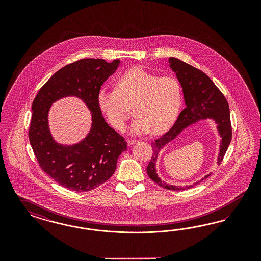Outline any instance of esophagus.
<instances>
[{
    "mask_svg": "<svg viewBox=\"0 0 261 261\" xmlns=\"http://www.w3.org/2000/svg\"><path fill=\"white\" fill-rule=\"evenodd\" d=\"M136 142H138V141H136V140H128V141H127V143H128L129 145H133Z\"/></svg>",
    "mask_w": 261,
    "mask_h": 261,
    "instance_id": "1",
    "label": "esophagus"
}]
</instances>
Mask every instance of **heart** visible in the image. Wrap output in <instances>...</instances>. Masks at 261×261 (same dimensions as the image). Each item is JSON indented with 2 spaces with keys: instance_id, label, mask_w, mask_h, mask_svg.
<instances>
[{
  "instance_id": "obj_1",
  "label": "heart",
  "mask_w": 261,
  "mask_h": 261,
  "mask_svg": "<svg viewBox=\"0 0 261 261\" xmlns=\"http://www.w3.org/2000/svg\"><path fill=\"white\" fill-rule=\"evenodd\" d=\"M99 109L118 130H123L135 106L137 118L131 125L133 134L160 135L173 125L178 118L182 90L173 76H160L135 67L121 74L116 89L101 88L97 93Z\"/></svg>"
}]
</instances>
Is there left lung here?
<instances>
[{
	"mask_svg": "<svg viewBox=\"0 0 261 261\" xmlns=\"http://www.w3.org/2000/svg\"><path fill=\"white\" fill-rule=\"evenodd\" d=\"M169 67L176 73L182 89L186 107L180 113L171 129L158 140L152 142L153 155L146 171L153 182L169 190H185L193 188L204 181L211 174L201 180L187 186H173L163 181L157 174L156 163L159 153L167 143L174 141L186 128L202 119H214L218 134L221 137L217 164L220 165L231 141V125L229 119V104L219 89L205 72L192 67L182 60L169 57Z\"/></svg>",
	"mask_w": 261,
	"mask_h": 261,
	"instance_id": "1",
	"label": "left lung"
}]
</instances>
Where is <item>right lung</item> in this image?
Wrapping results in <instances>:
<instances>
[{
    "label": "right lung",
    "mask_w": 261,
    "mask_h": 261,
    "mask_svg": "<svg viewBox=\"0 0 261 261\" xmlns=\"http://www.w3.org/2000/svg\"><path fill=\"white\" fill-rule=\"evenodd\" d=\"M119 59L85 58L56 71L32 102L29 131L32 150L43 171L68 190L85 192L106 182L114 174L119 155L126 150L124 138L111 128L97 104V93L117 71ZM76 96L87 104L92 125L86 138L71 146L55 142L48 126V111L56 100Z\"/></svg>",
    "instance_id": "add662e5"
}]
</instances>
